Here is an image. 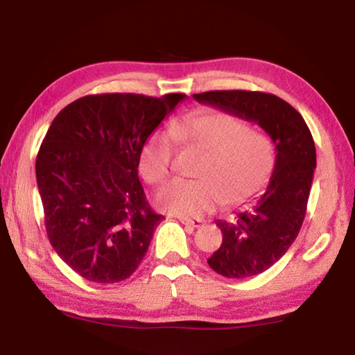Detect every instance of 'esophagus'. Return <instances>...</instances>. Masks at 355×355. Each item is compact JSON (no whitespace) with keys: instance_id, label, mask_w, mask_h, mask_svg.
Masks as SVG:
<instances>
[{"instance_id":"esophagus-1","label":"esophagus","mask_w":355,"mask_h":355,"mask_svg":"<svg viewBox=\"0 0 355 355\" xmlns=\"http://www.w3.org/2000/svg\"><path fill=\"white\" fill-rule=\"evenodd\" d=\"M177 219H178L180 222H182V224L189 225V227H194V228L200 227V225L203 224L202 219H191V218H186V216H178Z\"/></svg>"}]
</instances>
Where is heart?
Masks as SVG:
<instances>
[{
	"mask_svg": "<svg viewBox=\"0 0 355 355\" xmlns=\"http://www.w3.org/2000/svg\"><path fill=\"white\" fill-rule=\"evenodd\" d=\"M175 141L205 152L197 180H173L156 196L172 214L197 218L220 203L230 207L254 199L266 188L275 167L271 137L249 128L243 119L220 110H197L173 120L171 131L156 130L139 153L146 182L159 184L169 177Z\"/></svg>",
	"mask_w": 355,
	"mask_h": 355,
	"instance_id": "obj_1",
	"label": "heart"
}]
</instances>
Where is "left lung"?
Segmentation results:
<instances>
[{"instance_id":"left-lung-1","label":"left lung","mask_w":355,"mask_h":355,"mask_svg":"<svg viewBox=\"0 0 355 355\" xmlns=\"http://www.w3.org/2000/svg\"><path fill=\"white\" fill-rule=\"evenodd\" d=\"M194 98L257 122L277 152L268 188L252 209L233 222H216L222 244L208 258L209 268L228 279H248L277 263L302 227L316 167L313 137L302 116L277 95L209 91L194 94Z\"/></svg>"}]
</instances>
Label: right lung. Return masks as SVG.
<instances>
[{
	"label": "right lung",
	"instance_id": "1",
	"mask_svg": "<svg viewBox=\"0 0 355 355\" xmlns=\"http://www.w3.org/2000/svg\"><path fill=\"white\" fill-rule=\"evenodd\" d=\"M186 97L86 95L53 120L35 177L53 249L81 277L128 279L164 218L150 208L137 177L147 137Z\"/></svg>",
	"mask_w": 355,
	"mask_h": 355
}]
</instances>
